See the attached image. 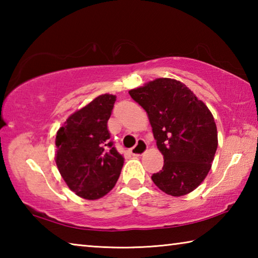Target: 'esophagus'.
Segmentation results:
<instances>
[{"label":"esophagus","instance_id":"1","mask_svg":"<svg viewBox=\"0 0 258 258\" xmlns=\"http://www.w3.org/2000/svg\"><path fill=\"white\" fill-rule=\"evenodd\" d=\"M147 143L143 141V140H139L137 145H135L132 149L130 150L131 154H132L133 156H141L146 152L147 150Z\"/></svg>","mask_w":258,"mask_h":258}]
</instances>
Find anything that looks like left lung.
I'll use <instances>...</instances> for the list:
<instances>
[{
    "label": "left lung",
    "mask_w": 258,
    "mask_h": 258,
    "mask_svg": "<svg viewBox=\"0 0 258 258\" xmlns=\"http://www.w3.org/2000/svg\"><path fill=\"white\" fill-rule=\"evenodd\" d=\"M130 95L148 113L163 169L151 180L165 194L181 197L194 191L212 167L217 130L206 104L183 83L157 78Z\"/></svg>",
    "instance_id": "8db88e82"
}]
</instances>
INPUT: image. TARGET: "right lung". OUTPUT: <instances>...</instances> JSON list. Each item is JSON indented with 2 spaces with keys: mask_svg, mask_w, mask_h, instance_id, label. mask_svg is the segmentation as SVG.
I'll use <instances>...</instances> for the list:
<instances>
[{
  "mask_svg": "<svg viewBox=\"0 0 258 258\" xmlns=\"http://www.w3.org/2000/svg\"><path fill=\"white\" fill-rule=\"evenodd\" d=\"M116 95L102 94L68 117L55 137V164L69 189L78 197L95 200L106 196L124 164L110 140L108 119Z\"/></svg>",
  "mask_w": 258,
  "mask_h": 258,
  "instance_id": "1",
  "label": "right lung"
}]
</instances>
